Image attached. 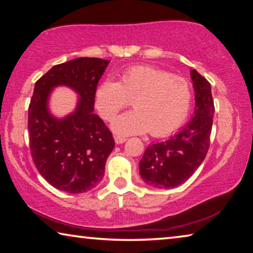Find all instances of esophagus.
I'll return each mask as SVG.
<instances>
[{"mask_svg": "<svg viewBox=\"0 0 253 253\" xmlns=\"http://www.w3.org/2000/svg\"><path fill=\"white\" fill-rule=\"evenodd\" d=\"M114 141L117 144H121V143L126 142V138H123V136H119V135H114Z\"/></svg>", "mask_w": 253, "mask_h": 253, "instance_id": "obj_1", "label": "esophagus"}]
</instances>
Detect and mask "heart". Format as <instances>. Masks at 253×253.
<instances>
[{
	"label": "heart",
	"mask_w": 253,
	"mask_h": 253,
	"mask_svg": "<svg viewBox=\"0 0 253 253\" xmlns=\"http://www.w3.org/2000/svg\"><path fill=\"white\" fill-rule=\"evenodd\" d=\"M130 102L134 111L114 119L115 133L131 135L150 131L153 136H166L187 120L192 91L185 79L149 65L126 69L118 82L105 80L95 91V106L106 121H111Z\"/></svg>",
	"instance_id": "1"
}]
</instances>
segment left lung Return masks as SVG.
<instances>
[{
	"mask_svg": "<svg viewBox=\"0 0 253 253\" xmlns=\"http://www.w3.org/2000/svg\"><path fill=\"white\" fill-rule=\"evenodd\" d=\"M196 91L192 120L163 142L149 145L139 162L140 175L156 189H171L185 182L205 160L210 147L214 104L211 85L196 70L191 71Z\"/></svg>",
	"mask_w": 253,
	"mask_h": 253,
	"instance_id": "8db88e82",
	"label": "left lung"
}]
</instances>
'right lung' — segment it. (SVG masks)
I'll list each match as a JSON object with an SVG mask.
<instances>
[{"instance_id":"obj_1","label":"right lung","mask_w":253,"mask_h":253,"mask_svg":"<svg viewBox=\"0 0 253 253\" xmlns=\"http://www.w3.org/2000/svg\"><path fill=\"white\" fill-rule=\"evenodd\" d=\"M99 57H78L54 65L35 82L29 105L28 129L33 162L52 187L84 193L100 183L114 139L94 110L99 80L109 64ZM66 85L80 95L75 112L59 120L47 109L51 88Z\"/></svg>"}]
</instances>
